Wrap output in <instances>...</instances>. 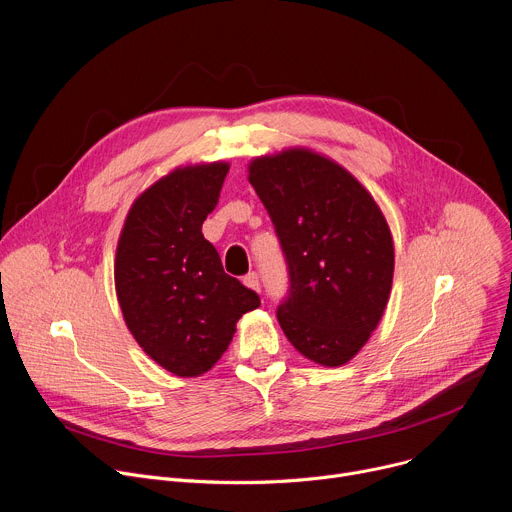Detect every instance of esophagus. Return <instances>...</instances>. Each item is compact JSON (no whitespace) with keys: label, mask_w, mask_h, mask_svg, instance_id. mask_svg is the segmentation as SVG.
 <instances>
[{"label":"esophagus","mask_w":512,"mask_h":512,"mask_svg":"<svg viewBox=\"0 0 512 512\" xmlns=\"http://www.w3.org/2000/svg\"><path fill=\"white\" fill-rule=\"evenodd\" d=\"M243 284L247 286V288H251V290H255V292H259L261 290V284H259V275L253 271V273H247L245 277H243Z\"/></svg>","instance_id":"1"}]
</instances>
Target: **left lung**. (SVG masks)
<instances>
[{"label":"left lung","instance_id":"1","mask_svg":"<svg viewBox=\"0 0 512 512\" xmlns=\"http://www.w3.org/2000/svg\"><path fill=\"white\" fill-rule=\"evenodd\" d=\"M249 181L282 243L290 294L277 308L288 341L310 361H351L380 324L394 277L390 226L339 163L288 149L249 163Z\"/></svg>","mask_w":512,"mask_h":512}]
</instances>
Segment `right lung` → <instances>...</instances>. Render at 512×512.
<instances>
[{"instance_id": "obj_1", "label": "right lung", "mask_w": 512, "mask_h": 512, "mask_svg": "<svg viewBox=\"0 0 512 512\" xmlns=\"http://www.w3.org/2000/svg\"><path fill=\"white\" fill-rule=\"evenodd\" d=\"M228 163L177 167L138 196L114 261L116 296L143 351L179 378H198L228 349L237 322L261 300L224 273L202 235Z\"/></svg>"}]
</instances>
